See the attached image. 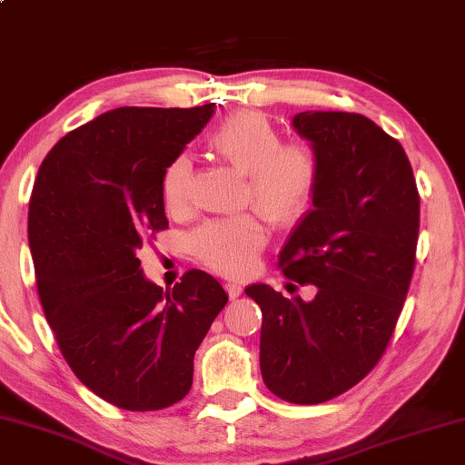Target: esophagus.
<instances>
[{
	"mask_svg": "<svg viewBox=\"0 0 465 465\" xmlns=\"http://www.w3.org/2000/svg\"><path fill=\"white\" fill-rule=\"evenodd\" d=\"M224 288H226V292H228V296H231L232 301L239 299L241 292H242V286L237 284V282H231V280H228V282L224 284Z\"/></svg>",
	"mask_w": 465,
	"mask_h": 465,
	"instance_id": "1",
	"label": "esophagus"
}]
</instances>
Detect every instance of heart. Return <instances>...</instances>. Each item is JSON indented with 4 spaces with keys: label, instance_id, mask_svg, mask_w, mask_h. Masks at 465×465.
I'll return each mask as SVG.
<instances>
[{
    "label": "heart",
    "instance_id": "heart-1",
    "mask_svg": "<svg viewBox=\"0 0 465 465\" xmlns=\"http://www.w3.org/2000/svg\"><path fill=\"white\" fill-rule=\"evenodd\" d=\"M210 146L224 161L249 174V200L278 224L299 220L311 208L317 183V154L304 143H284L280 129L257 111H241L210 134ZM192 161L174 156L163 173V200L173 214L187 210ZM268 231L262 218L241 214L210 220L197 228L192 245L202 260L220 273L242 276L265 245Z\"/></svg>",
    "mask_w": 465,
    "mask_h": 465
}]
</instances>
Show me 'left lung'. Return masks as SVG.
<instances>
[{"mask_svg":"<svg viewBox=\"0 0 465 465\" xmlns=\"http://www.w3.org/2000/svg\"><path fill=\"white\" fill-rule=\"evenodd\" d=\"M292 127L317 154L319 183L280 268L317 294L245 292L263 315V383L292 404H322L359 383L390 344L414 272L420 197L404 148L371 119L304 111Z\"/></svg>","mask_w":465,"mask_h":465,"instance_id":"8db88e82","label":"left lung"}]
</instances>
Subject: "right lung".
I'll list each match as a JSON object with an SVG mask.
<instances>
[{"label":"right lung","instance_id":"right-lung-1","mask_svg":"<svg viewBox=\"0 0 465 465\" xmlns=\"http://www.w3.org/2000/svg\"><path fill=\"white\" fill-rule=\"evenodd\" d=\"M214 104L119 106L61 138L36 174L28 245L47 323L75 377L109 404L148 412L185 398L193 356L228 294L189 270L163 291L140 268L169 228L163 173Z\"/></svg>","mask_w":465,"mask_h":465}]
</instances>
